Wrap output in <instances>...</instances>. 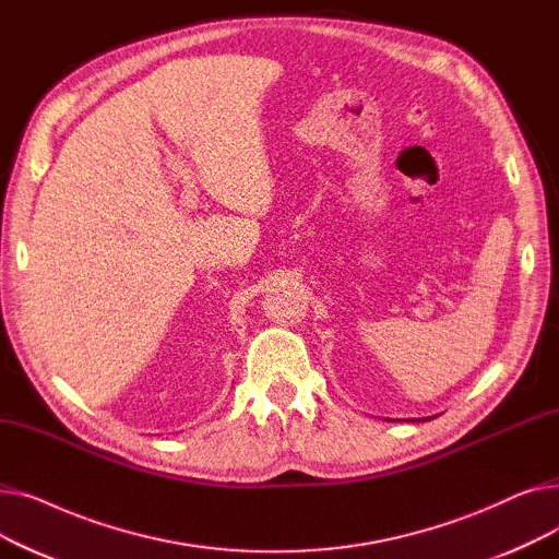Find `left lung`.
I'll use <instances>...</instances> for the list:
<instances>
[{
	"label": "left lung",
	"instance_id": "obj_1",
	"mask_svg": "<svg viewBox=\"0 0 559 559\" xmlns=\"http://www.w3.org/2000/svg\"><path fill=\"white\" fill-rule=\"evenodd\" d=\"M417 421H419V419H417ZM421 421H426V419H421Z\"/></svg>",
	"mask_w": 559,
	"mask_h": 559
}]
</instances>
